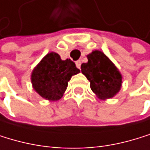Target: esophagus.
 Masks as SVG:
<instances>
[{"mask_svg":"<svg viewBox=\"0 0 150 150\" xmlns=\"http://www.w3.org/2000/svg\"><path fill=\"white\" fill-rule=\"evenodd\" d=\"M81 60H77V62H76V66H77V68L81 69Z\"/></svg>","mask_w":150,"mask_h":150,"instance_id":"34e87169","label":"esophagus"}]
</instances>
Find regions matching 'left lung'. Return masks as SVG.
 I'll list each match as a JSON object with an SVG mask.
<instances>
[{"mask_svg":"<svg viewBox=\"0 0 150 150\" xmlns=\"http://www.w3.org/2000/svg\"><path fill=\"white\" fill-rule=\"evenodd\" d=\"M88 62L81 64V72L91 82V88L100 100L111 99L122 86V75L107 55L93 50L87 55Z\"/></svg>","mask_w":150,"mask_h":150,"instance_id":"obj_1","label":"left lung"}]
</instances>
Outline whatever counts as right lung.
Returning <instances> with one entry per match:
<instances>
[{"mask_svg": "<svg viewBox=\"0 0 150 150\" xmlns=\"http://www.w3.org/2000/svg\"><path fill=\"white\" fill-rule=\"evenodd\" d=\"M79 71L71 59L62 60L58 53L51 51L32 69V88L43 99L57 101L62 98L69 79Z\"/></svg>", "mask_w": 150, "mask_h": 150, "instance_id": "1", "label": "right lung"}]
</instances>
